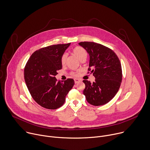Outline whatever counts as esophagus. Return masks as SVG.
<instances>
[{"label":"esophagus","mask_w":150,"mask_h":150,"mask_svg":"<svg viewBox=\"0 0 150 150\" xmlns=\"http://www.w3.org/2000/svg\"><path fill=\"white\" fill-rule=\"evenodd\" d=\"M80 81H81V80L79 79H74V82H75V83H79V82Z\"/></svg>","instance_id":"esophagus-1"}]
</instances>
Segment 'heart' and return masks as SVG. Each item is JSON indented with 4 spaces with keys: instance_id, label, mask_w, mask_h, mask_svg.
<instances>
[{
    "instance_id": "1",
    "label": "heart",
    "mask_w": 150,
    "mask_h": 150,
    "mask_svg": "<svg viewBox=\"0 0 150 150\" xmlns=\"http://www.w3.org/2000/svg\"><path fill=\"white\" fill-rule=\"evenodd\" d=\"M72 52L79 58V59L80 61L83 60V59H85L86 58L87 56V52L82 47L77 46L74 47L73 50H72ZM66 58H67V55L66 54H64L62 55V57H61V63L62 65H64L66 62ZM80 74L79 71H77V72H72L71 74L73 76H79Z\"/></svg>"
}]
</instances>
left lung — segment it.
<instances>
[{
  "mask_svg": "<svg viewBox=\"0 0 150 150\" xmlns=\"http://www.w3.org/2000/svg\"><path fill=\"white\" fill-rule=\"evenodd\" d=\"M79 44L89 55L88 70L95 77L91 83L83 80V91L86 100L93 106H101L111 100L118 92L122 82L121 62L110 48L93 42H81Z\"/></svg>",
  "mask_w": 150,
  "mask_h": 150,
  "instance_id": "8db88e82",
  "label": "left lung"
}]
</instances>
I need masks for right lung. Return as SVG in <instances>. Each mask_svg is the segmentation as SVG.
<instances>
[{
    "label": "right lung",
    "mask_w": 150,
    "mask_h": 150,
    "mask_svg": "<svg viewBox=\"0 0 150 150\" xmlns=\"http://www.w3.org/2000/svg\"><path fill=\"white\" fill-rule=\"evenodd\" d=\"M71 43L41 48L29 58L24 69V79L34 100L42 107L56 109L63 105L74 84L73 79L57 81V71L62 69L61 57Z\"/></svg>",
    "instance_id": "obj_1"
}]
</instances>
